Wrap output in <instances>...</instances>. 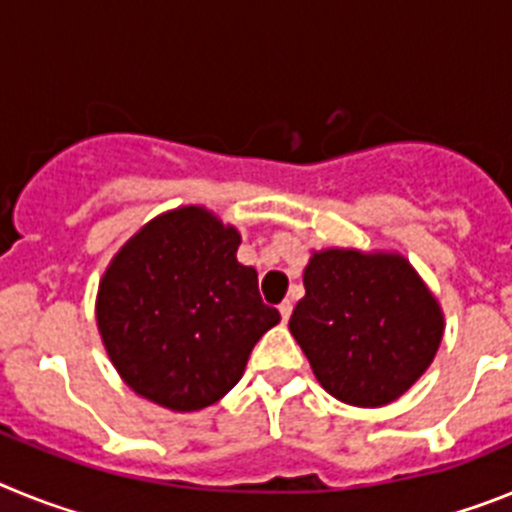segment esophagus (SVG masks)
Masks as SVG:
<instances>
[{
  "label": "esophagus",
  "instance_id": "esophagus-1",
  "mask_svg": "<svg viewBox=\"0 0 512 512\" xmlns=\"http://www.w3.org/2000/svg\"><path fill=\"white\" fill-rule=\"evenodd\" d=\"M279 315H282V320H284V323H287V320H289V315H292V302H289V300H284L282 305H279Z\"/></svg>",
  "mask_w": 512,
  "mask_h": 512
}]
</instances>
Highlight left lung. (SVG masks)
Segmentation results:
<instances>
[{"label":"left lung","instance_id":"obj_1","mask_svg":"<svg viewBox=\"0 0 512 512\" xmlns=\"http://www.w3.org/2000/svg\"><path fill=\"white\" fill-rule=\"evenodd\" d=\"M302 282L289 333L336 400L379 408L431 366L443 312L400 253L325 248L312 253Z\"/></svg>","mask_w":512,"mask_h":512}]
</instances>
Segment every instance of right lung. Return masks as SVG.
<instances>
[{"label":"right lung","instance_id":"obj_1","mask_svg":"<svg viewBox=\"0 0 512 512\" xmlns=\"http://www.w3.org/2000/svg\"><path fill=\"white\" fill-rule=\"evenodd\" d=\"M241 233L205 207L143 225L99 282L97 328L130 390L176 413L233 390L251 348L279 323L259 274L238 264Z\"/></svg>","mask_w":512,"mask_h":512}]
</instances>
